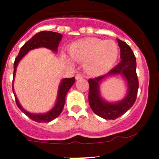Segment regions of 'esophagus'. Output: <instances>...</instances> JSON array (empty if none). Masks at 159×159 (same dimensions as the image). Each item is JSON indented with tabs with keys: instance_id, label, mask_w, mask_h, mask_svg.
<instances>
[{
	"instance_id": "1",
	"label": "esophagus",
	"mask_w": 159,
	"mask_h": 159,
	"mask_svg": "<svg viewBox=\"0 0 159 159\" xmlns=\"http://www.w3.org/2000/svg\"><path fill=\"white\" fill-rule=\"evenodd\" d=\"M83 78H84V76H83L81 74H77V75H75V80H82Z\"/></svg>"
}]
</instances>
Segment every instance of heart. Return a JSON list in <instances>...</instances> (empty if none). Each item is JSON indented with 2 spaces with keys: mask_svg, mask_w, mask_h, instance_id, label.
I'll use <instances>...</instances> for the list:
<instances>
[{
  "mask_svg": "<svg viewBox=\"0 0 159 159\" xmlns=\"http://www.w3.org/2000/svg\"><path fill=\"white\" fill-rule=\"evenodd\" d=\"M119 47L111 40L87 38L73 43L70 57L77 62H84V70L93 76L100 75L111 68L119 57Z\"/></svg>",
  "mask_w": 159,
  "mask_h": 159,
  "instance_id": "1",
  "label": "heart"
}]
</instances>
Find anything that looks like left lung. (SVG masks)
Returning <instances> with one entry per match:
<instances>
[{"mask_svg": "<svg viewBox=\"0 0 159 159\" xmlns=\"http://www.w3.org/2000/svg\"><path fill=\"white\" fill-rule=\"evenodd\" d=\"M120 48L121 61L118 65L104 75L89 79V104L94 113L105 119H114L120 117L131 108L137 97L139 80L136 74V59L134 52L127 43L117 39ZM120 75L127 81L128 93L121 101L107 102L102 98L99 86L102 80L107 76Z\"/></svg>", "mask_w": 159, "mask_h": 159, "instance_id": "1", "label": "left lung"}]
</instances>
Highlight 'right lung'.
Segmentation results:
<instances>
[{
    "mask_svg": "<svg viewBox=\"0 0 159 159\" xmlns=\"http://www.w3.org/2000/svg\"><path fill=\"white\" fill-rule=\"evenodd\" d=\"M62 37V35L60 33H58V32H50V31H42V32L36 33V35H34L31 38L30 40H28L22 46V48L19 52V54L16 57L15 62H14L13 81L15 75H16V67H17L18 64L29 51H31L32 49L38 48H46L48 49H50L53 52H57V50H58L59 43H60ZM13 81H12V91H13L14 95H15L16 105L20 109V111L23 113H25L28 117L32 119L33 121L37 122V123H48V122L52 121L53 119L58 117L60 113L62 112L64 103H65L66 95H67V92L69 91L70 88H71V86L75 83V77L63 79L61 82H60V85H59L58 94H57L56 104L49 111L43 114L30 113V112L27 111L22 107L21 105L20 104L19 100L16 98V95H15V92H14Z\"/></svg>",
    "mask_w": 159,
    "mask_h": 159,
    "instance_id": "add662e5",
    "label": "right lung"
}]
</instances>
